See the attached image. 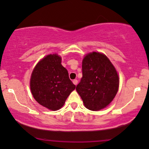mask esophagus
<instances>
[{
  "label": "esophagus",
  "mask_w": 149,
  "mask_h": 149,
  "mask_svg": "<svg viewBox=\"0 0 149 149\" xmlns=\"http://www.w3.org/2000/svg\"><path fill=\"white\" fill-rule=\"evenodd\" d=\"M72 83H74V85H77V84H78V81L77 80V79H74V80H73V81H72Z\"/></svg>",
  "instance_id": "esophagus-1"
}]
</instances>
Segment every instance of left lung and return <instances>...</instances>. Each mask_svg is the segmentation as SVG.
<instances>
[{
  "label": "left lung",
  "instance_id": "8db88e82",
  "mask_svg": "<svg viewBox=\"0 0 149 149\" xmlns=\"http://www.w3.org/2000/svg\"><path fill=\"white\" fill-rule=\"evenodd\" d=\"M82 71L76 90L85 108L93 111L105 109L119 90V77L115 67L103 53L92 52L83 58Z\"/></svg>",
  "mask_w": 149,
  "mask_h": 149
}]
</instances>
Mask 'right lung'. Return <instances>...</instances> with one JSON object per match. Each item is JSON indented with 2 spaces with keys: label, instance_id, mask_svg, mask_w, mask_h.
<instances>
[{
  "label": "right lung",
  "instance_id": "obj_1",
  "mask_svg": "<svg viewBox=\"0 0 149 149\" xmlns=\"http://www.w3.org/2000/svg\"><path fill=\"white\" fill-rule=\"evenodd\" d=\"M61 63L62 58L58 54L47 55L36 64L30 77V91L34 98L50 111L60 109L76 88Z\"/></svg>",
  "mask_w": 149,
  "mask_h": 149
}]
</instances>
